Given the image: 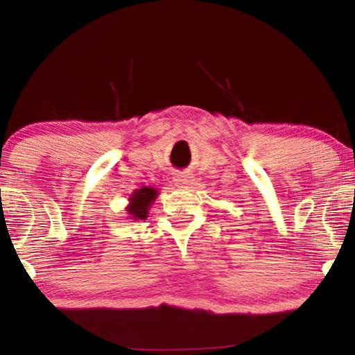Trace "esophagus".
Listing matches in <instances>:
<instances>
[{
	"label": "esophagus",
	"instance_id": "1",
	"mask_svg": "<svg viewBox=\"0 0 355 355\" xmlns=\"http://www.w3.org/2000/svg\"><path fill=\"white\" fill-rule=\"evenodd\" d=\"M173 182H175L177 186H191V183L194 182V178H192L189 173H180V175L173 178Z\"/></svg>",
	"mask_w": 355,
	"mask_h": 355
}]
</instances>
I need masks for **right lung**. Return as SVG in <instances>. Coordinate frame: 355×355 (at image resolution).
I'll use <instances>...</instances> for the list:
<instances>
[{
  "instance_id": "add662e5",
  "label": "right lung",
  "mask_w": 355,
  "mask_h": 355,
  "mask_svg": "<svg viewBox=\"0 0 355 355\" xmlns=\"http://www.w3.org/2000/svg\"><path fill=\"white\" fill-rule=\"evenodd\" d=\"M156 197H158V189L152 188V186H142L141 189H136L130 196L128 205L125 208V211L128 214L127 218L135 220H146L148 218V209L152 208Z\"/></svg>"
}]
</instances>
